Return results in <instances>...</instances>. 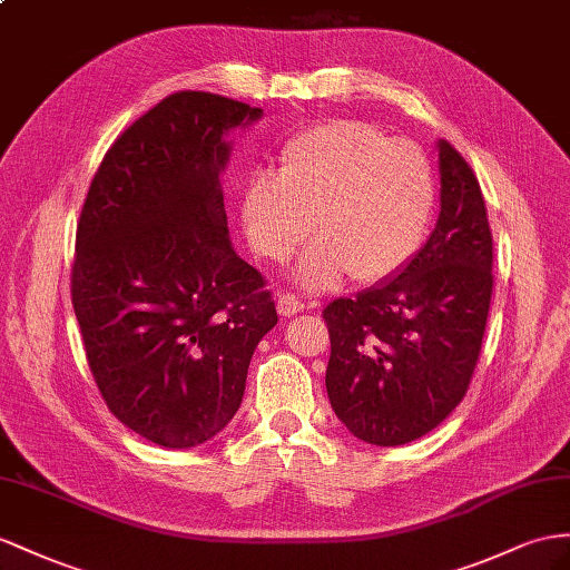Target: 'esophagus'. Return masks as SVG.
I'll use <instances>...</instances> for the list:
<instances>
[{"label":"esophagus","mask_w":570,"mask_h":570,"mask_svg":"<svg viewBox=\"0 0 570 570\" xmlns=\"http://www.w3.org/2000/svg\"><path fill=\"white\" fill-rule=\"evenodd\" d=\"M276 308H279V315L291 317V315L301 313V311L305 308V303H303V301H298L296 296H291V294H282V296H279V301H276Z\"/></svg>","instance_id":"34e87169"}]
</instances>
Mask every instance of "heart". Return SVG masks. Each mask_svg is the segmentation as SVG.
Here are the masks:
<instances>
[{
    "label": "heart",
    "instance_id": "obj_1",
    "mask_svg": "<svg viewBox=\"0 0 570 570\" xmlns=\"http://www.w3.org/2000/svg\"><path fill=\"white\" fill-rule=\"evenodd\" d=\"M279 164L245 180L240 218L269 262H286L315 228L323 233L294 269L298 286L327 291L346 274L383 282L424 245L435 175L414 141L366 120H330L291 137Z\"/></svg>",
    "mask_w": 570,
    "mask_h": 570
}]
</instances>
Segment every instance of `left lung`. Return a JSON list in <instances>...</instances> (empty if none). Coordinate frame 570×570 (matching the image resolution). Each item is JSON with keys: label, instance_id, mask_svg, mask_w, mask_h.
<instances>
[{"label": "left lung", "instance_id": "left-lung-1", "mask_svg": "<svg viewBox=\"0 0 570 570\" xmlns=\"http://www.w3.org/2000/svg\"><path fill=\"white\" fill-rule=\"evenodd\" d=\"M441 214L426 245L397 276L337 298L327 395L334 414L373 445H404L433 431L466 395L493 291V238L474 170L438 141Z\"/></svg>", "mask_w": 570, "mask_h": 570}]
</instances>
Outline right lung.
<instances>
[{
  "label": "right lung",
  "mask_w": 570,
  "mask_h": 570,
  "mask_svg": "<svg viewBox=\"0 0 570 570\" xmlns=\"http://www.w3.org/2000/svg\"><path fill=\"white\" fill-rule=\"evenodd\" d=\"M259 118L226 96L170 94L115 139L81 207L71 303L86 361L108 410L156 445L226 429L279 320L233 250L218 180L228 129Z\"/></svg>",
  "instance_id": "right-lung-1"
}]
</instances>
